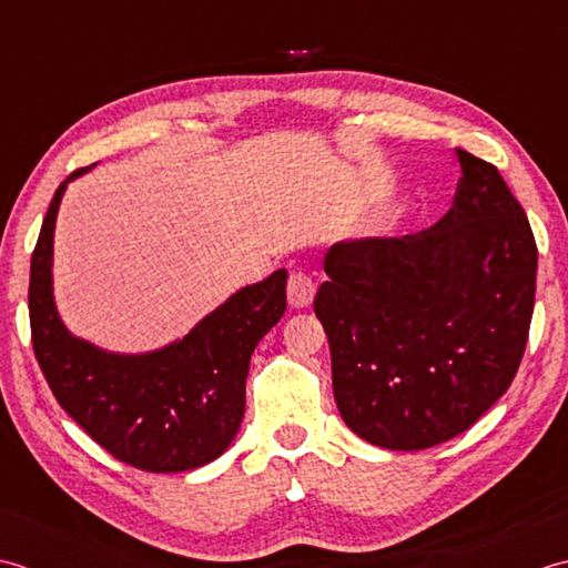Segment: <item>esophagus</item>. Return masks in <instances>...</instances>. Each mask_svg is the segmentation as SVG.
Here are the masks:
<instances>
[{"label": "esophagus", "mask_w": 568, "mask_h": 568, "mask_svg": "<svg viewBox=\"0 0 568 568\" xmlns=\"http://www.w3.org/2000/svg\"><path fill=\"white\" fill-rule=\"evenodd\" d=\"M286 296L292 306L306 308V306H311V301H314V296H316V282L311 280V274H306V272H294L292 276H288Z\"/></svg>", "instance_id": "esophagus-1"}]
</instances>
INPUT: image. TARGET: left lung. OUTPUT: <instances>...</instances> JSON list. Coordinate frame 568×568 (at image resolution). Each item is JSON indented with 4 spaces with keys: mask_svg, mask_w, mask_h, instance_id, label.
I'll return each mask as SVG.
<instances>
[{
    "mask_svg": "<svg viewBox=\"0 0 568 568\" xmlns=\"http://www.w3.org/2000/svg\"><path fill=\"white\" fill-rule=\"evenodd\" d=\"M463 176L436 225L333 245L314 311L333 395L365 442L422 450L470 429L513 385L537 286L529 220L488 161Z\"/></svg>",
    "mask_w": 568,
    "mask_h": 568,
    "instance_id": "1",
    "label": "left lung"
}]
</instances>
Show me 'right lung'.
<instances>
[{
    "instance_id": "obj_1",
    "label": "right lung",
    "mask_w": 568,
    "mask_h": 568,
    "mask_svg": "<svg viewBox=\"0 0 568 568\" xmlns=\"http://www.w3.org/2000/svg\"><path fill=\"white\" fill-rule=\"evenodd\" d=\"M58 186L31 254L29 318L41 373L58 404L122 463L149 473L193 470L233 444L245 416L250 357L286 308V270L240 288L186 338L144 355L100 351L65 331L51 286Z\"/></svg>"
}]
</instances>
